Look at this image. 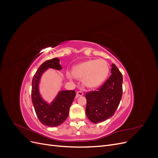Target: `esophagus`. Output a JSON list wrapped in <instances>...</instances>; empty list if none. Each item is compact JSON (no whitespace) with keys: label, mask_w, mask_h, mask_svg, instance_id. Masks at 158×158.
Listing matches in <instances>:
<instances>
[{"label":"esophagus","mask_w":158,"mask_h":158,"mask_svg":"<svg viewBox=\"0 0 158 158\" xmlns=\"http://www.w3.org/2000/svg\"><path fill=\"white\" fill-rule=\"evenodd\" d=\"M83 95H84V93L82 92H81V91H78V92H76V98L82 96Z\"/></svg>","instance_id":"34e87169"}]
</instances>
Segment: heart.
I'll return each mask as SVG.
<instances>
[{
    "mask_svg": "<svg viewBox=\"0 0 158 158\" xmlns=\"http://www.w3.org/2000/svg\"><path fill=\"white\" fill-rule=\"evenodd\" d=\"M109 72V66L103 59H93L76 65L71 70L73 77L82 79L85 87L96 88L106 80Z\"/></svg>",
    "mask_w": 158,
    "mask_h": 158,
    "instance_id": "b5f03b06",
    "label": "heart"
}]
</instances>
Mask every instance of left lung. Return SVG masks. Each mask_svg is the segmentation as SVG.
Wrapping results in <instances>:
<instances>
[{
    "label": "left lung",
    "mask_w": 158,
    "mask_h": 158,
    "mask_svg": "<svg viewBox=\"0 0 158 158\" xmlns=\"http://www.w3.org/2000/svg\"><path fill=\"white\" fill-rule=\"evenodd\" d=\"M111 75L97 91L85 94V113L90 121L98 123L106 121L115 113L123 95V76L113 64Z\"/></svg>",
    "instance_id": "obj_1"
}]
</instances>
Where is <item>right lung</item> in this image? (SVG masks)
<instances>
[{
	"instance_id": "right-lung-1",
	"label": "right lung",
	"mask_w": 158,
	"mask_h": 158,
	"mask_svg": "<svg viewBox=\"0 0 158 158\" xmlns=\"http://www.w3.org/2000/svg\"><path fill=\"white\" fill-rule=\"evenodd\" d=\"M48 69L60 70V60L58 58L47 60L38 69L32 79L31 101L40 121L45 126L55 127L61 125L67 118L76 92L74 90L60 91L51 103L44 100L40 93L39 84L42 74Z\"/></svg>"
}]
</instances>
